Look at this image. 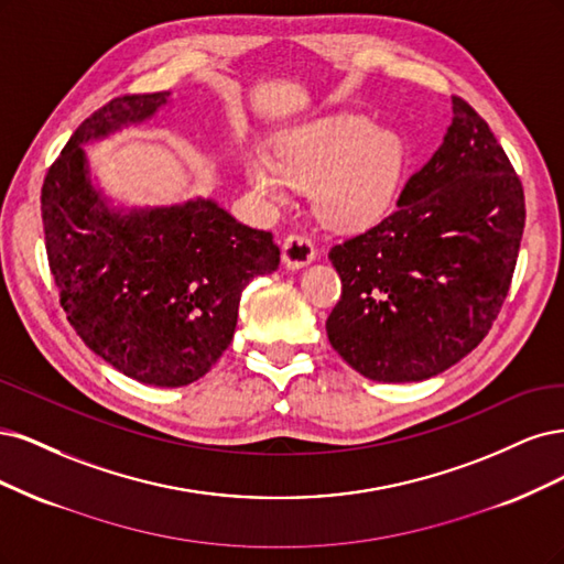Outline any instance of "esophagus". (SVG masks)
<instances>
[{
    "label": "esophagus",
    "mask_w": 564,
    "mask_h": 564,
    "mask_svg": "<svg viewBox=\"0 0 564 564\" xmlns=\"http://www.w3.org/2000/svg\"><path fill=\"white\" fill-rule=\"evenodd\" d=\"M314 260H316V248H314L312 239H306V236H300V234H293L283 241V262H285V267L300 269V267L312 264Z\"/></svg>",
    "instance_id": "esophagus-1"
}]
</instances>
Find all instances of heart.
Wrapping results in <instances>:
<instances>
[{
    "label": "heart",
    "instance_id": "heart-1",
    "mask_svg": "<svg viewBox=\"0 0 564 564\" xmlns=\"http://www.w3.org/2000/svg\"><path fill=\"white\" fill-rule=\"evenodd\" d=\"M403 142L360 115H335L281 133L271 156L248 152L250 189L281 206L293 185H312V206L337 229H366L384 217L403 175Z\"/></svg>",
    "mask_w": 564,
    "mask_h": 564
}]
</instances>
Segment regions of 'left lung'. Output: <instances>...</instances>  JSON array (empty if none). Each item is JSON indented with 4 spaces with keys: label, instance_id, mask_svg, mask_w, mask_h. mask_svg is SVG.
Wrapping results in <instances>:
<instances>
[{
    "label": "left lung",
    "instance_id": "left-lung-1",
    "mask_svg": "<svg viewBox=\"0 0 564 564\" xmlns=\"http://www.w3.org/2000/svg\"><path fill=\"white\" fill-rule=\"evenodd\" d=\"M524 194L495 133L452 98L443 144L384 220L330 248L333 349L375 381H422L474 351L511 288Z\"/></svg>",
    "mask_w": 564,
    "mask_h": 564
}]
</instances>
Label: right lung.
<instances>
[{"label":"right lung","mask_w":564,"mask_h":564,"mask_svg":"<svg viewBox=\"0 0 564 564\" xmlns=\"http://www.w3.org/2000/svg\"><path fill=\"white\" fill-rule=\"evenodd\" d=\"M171 94L121 96L90 115L42 187L46 256L67 321L105 362L152 387H187L231 344L243 288L279 269L271 231L213 198L112 208L82 144L152 119Z\"/></svg>","instance_id":"1"}]
</instances>
